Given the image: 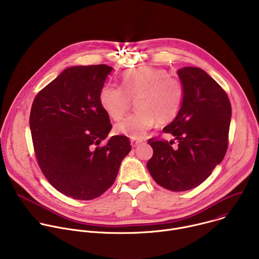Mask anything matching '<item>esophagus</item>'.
<instances>
[{"mask_svg":"<svg viewBox=\"0 0 259 259\" xmlns=\"http://www.w3.org/2000/svg\"><path fill=\"white\" fill-rule=\"evenodd\" d=\"M141 142H142L141 139H131V145H132V147L137 146V145L140 144Z\"/></svg>","mask_w":259,"mask_h":259,"instance_id":"obj_1","label":"esophagus"}]
</instances>
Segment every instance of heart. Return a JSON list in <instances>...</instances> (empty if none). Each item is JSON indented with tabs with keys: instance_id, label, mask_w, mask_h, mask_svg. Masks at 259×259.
Returning <instances> with one entry per match:
<instances>
[{
	"instance_id": "b5f03b06",
	"label": "heart",
	"mask_w": 259,
	"mask_h": 259,
	"mask_svg": "<svg viewBox=\"0 0 259 259\" xmlns=\"http://www.w3.org/2000/svg\"><path fill=\"white\" fill-rule=\"evenodd\" d=\"M136 113L119 122L115 129L127 137L138 139L156 124L172 121L179 113L184 98L182 83L164 69L141 66L124 72L121 88L105 84L99 91V102L107 116L120 120L135 99Z\"/></svg>"
}]
</instances>
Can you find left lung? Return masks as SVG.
Listing matches in <instances>:
<instances>
[{
	"mask_svg": "<svg viewBox=\"0 0 259 259\" xmlns=\"http://www.w3.org/2000/svg\"><path fill=\"white\" fill-rule=\"evenodd\" d=\"M184 98L175 119L163 131L179 142L150 139L154 155L147 162L154 180L173 192L189 191L205 181L228 150L232 106L228 94L200 67L177 70ZM174 140L170 141V144Z\"/></svg>",
	"mask_w": 259,
	"mask_h": 259,
	"instance_id": "8db88e82",
	"label": "left lung"
}]
</instances>
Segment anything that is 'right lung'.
I'll return each instance as SVG.
<instances>
[{"label":"right lung","instance_id":"right-lung-1","mask_svg":"<svg viewBox=\"0 0 259 259\" xmlns=\"http://www.w3.org/2000/svg\"><path fill=\"white\" fill-rule=\"evenodd\" d=\"M113 67L105 64L65 68L35 96L29 127L36 161L61 194L93 200L113 186L123 159L131 151L127 136L103 145L110 120L99 91Z\"/></svg>","mask_w":259,"mask_h":259}]
</instances>
